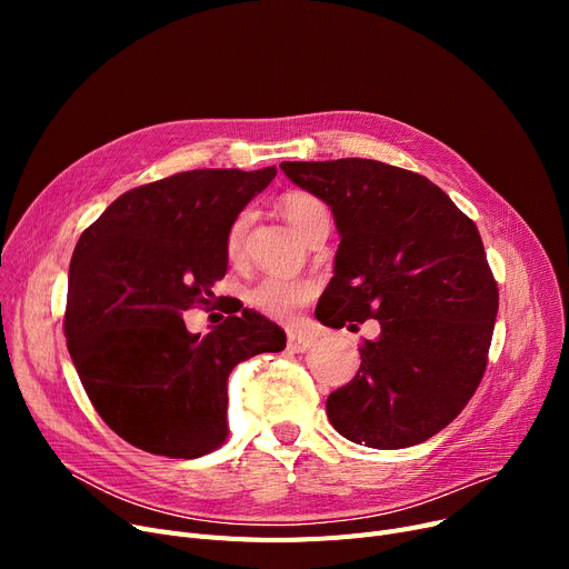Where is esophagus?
Returning <instances> with one entry per match:
<instances>
[{"label": "esophagus", "mask_w": 569, "mask_h": 569, "mask_svg": "<svg viewBox=\"0 0 569 569\" xmlns=\"http://www.w3.org/2000/svg\"><path fill=\"white\" fill-rule=\"evenodd\" d=\"M316 346V339L307 332H288V350L290 352H307Z\"/></svg>", "instance_id": "obj_1"}]
</instances>
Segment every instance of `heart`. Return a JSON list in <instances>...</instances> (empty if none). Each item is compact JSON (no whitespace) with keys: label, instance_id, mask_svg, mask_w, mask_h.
Segmentation results:
<instances>
[{"label":"heart","instance_id":"heart-1","mask_svg":"<svg viewBox=\"0 0 569 569\" xmlns=\"http://www.w3.org/2000/svg\"><path fill=\"white\" fill-rule=\"evenodd\" d=\"M281 209L286 219L300 234L313 221L316 214L327 212L325 204L316 196L302 193V191L286 193L281 200ZM249 226H251L249 209H242V212L230 221L226 232V253L230 260L242 258ZM316 292H318V286L309 279H290V277L269 274V277H262L249 290V305L262 316H269L274 320H292L297 313H300L302 307H307L313 300Z\"/></svg>","mask_w":569,"mask_h":569}]
</instances>
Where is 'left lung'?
Instances as JSON below:
<instances>
[{
  "mask_svg": "<svg viewBox=\"0 0 569 569\" xmlns=\"http://www.w3.org/2000/svg\"><path fill=\"white\" fill-rule=\"evenodd\" d=\"M281 170L330 204L341 234L316 318L337 330L380 322L360 371L327 397V417L376 450L425 442L466 408L487 369L498 283L480 230L412 170L371 159Z\"/></svg>",
  "mask_w": 569,
  "mask_h": 569,
  "instance_id": "8db88e82",
  "label": "left lung"
}]
</instances>
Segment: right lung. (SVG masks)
<instances>
[{
    "instance_id": "add662e5",
    "label": "right lung",
    "mask_w": 569,
    "mask_h": 569,
    "mask_svg": "<svg viewBox=\"0 0 569 569\" xmlns=\"http://www.w3.org/2000/svg\"><path fill=\"white\" fill-rule=\"evenodd\" d=\"M277 168L187 170L119 196L76 244L64 337L101 420L149 455L196 459L228 438V376L286 335L242 309L204 337L182 313L226 277V232ZM239 311V309H237Z\"/></svg>"
}]
</instances>
